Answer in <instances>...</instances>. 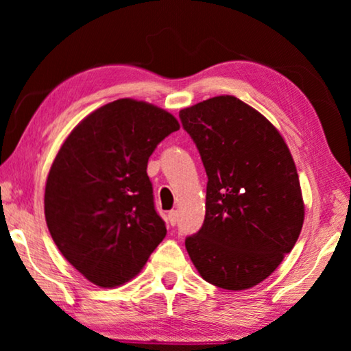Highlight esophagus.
Wrapping results in <instances>:
<instances>
[{"label": "esophagus", "mask_w": 351, "mask_h": 351, "mask_svg": "<svg viewBox=\"0 0 351 351\" xmlns=\"http://www.w3.org/2000/svg\"><path fill=\"white\" fill-rule=\"evenodd\" d=\"M167 221L170 223V226H175L178 223V212L176 210H170L167 213Z\"/></svg>", "instance_id": "34e87169"}]
</instances>
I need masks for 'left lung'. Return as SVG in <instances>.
Here are the masks:
<instances>
[{"mask_svg":"<svg viewBox=\"0 0 351 351\" xmlns=\"http://www.w3.org/2000/svg\"><path fill=\"white\" fill-rule=\"evenodd\" d=\"M206 169V217L186 249L206 282L241 291L269 277L304 224L299 175L272 123L234 96L180 111Z\"/></svg>","mask_w":351,"mask_h":351,"instance_id":"8db88e82","label":"left lung"}]
</instances>
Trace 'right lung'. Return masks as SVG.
Segmentation results:
<instances>
[{
  "label": "right lung",
  "mask_w": 351,
  "mask_h": 351,
  "mask_svg": "<svg viewBox=\"0 0 351 351\" xmlns=\"http://www.w3.org/2000/svg\"><path fill=\"white\" fill-rule=\"evenodd\" d=\"M176 130L165 110L119 99L83 119L58 150L45 189L47 229L63 257L97 287L132 280L167 234L147 164Z\"/></svg>",
  "instance_id": "right-lung-1"
}]
</instances>
